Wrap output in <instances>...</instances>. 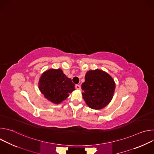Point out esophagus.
<instances>
[{
  "instance_id": "1",
  "label": "esophagus",
  "mask_w": 154,
  "mask_h": 154,
  "mask_svg": "<svg viewBox=\"0 0 154 154\" xmlns=\"http://www.w3.org/2000/svg\"><path fill=\"white\" fill-rule=\"evenodd\" d=\"M75 88L77 90H80L81 89V86L79 85H75Z\"/></svg>"
}]
</instances>
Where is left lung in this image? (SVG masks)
I'll list each match as a JSON object with an SVG mask.
<instances>
[{"label": "left lung", "instance_id": "obj_1", "mask_svg": "<svg viewBox=\"0 0 154 154\" xmlns=\"http://www.w3.org/2000/svg\"><path fill=\"white\" fill-rule=\"evenodd\" d=\"M82 84L83 98L89 107L100 109L112 100L115 90L113 79L108 73L100 69L90 70L85 75Z\"/></svg>", "mask_w": 154, "mask_h": 154}]
</instances>
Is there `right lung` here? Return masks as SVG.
Instances as JSON below:
<instances>
[{"instance_id": "obj_1", "label": "right lung", "mask_w": 154, "mask_h": 154, "mask_svg": "<svg viewBox=\"0 0 154 154\" xmlns=\"http://www.w3.org/2000/svg\"><path fill=\"white\" fill-rule=\"evenodd\" d=\"M39 89L48 100L58 104L66 99L75 85L60 69H51L44 72L39 80Z\"/></svg>"}]
</instances>
